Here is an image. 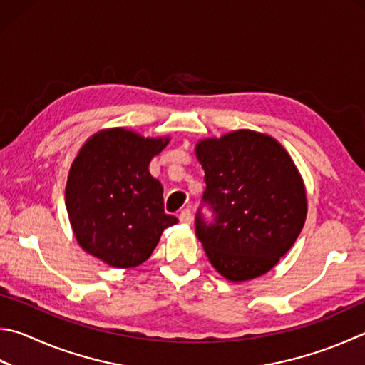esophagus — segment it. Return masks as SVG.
Returning <instances> with one entry per match:
<instances>
[{
	"label": "esophagus",
	"instance_id": "34e87169",
	"mask_svg": "<svg viewBox=\"0 0 365 365\" xmlns=\"http://www.w3.org/2000/svg\"><path fill=\"white\" fill-rule=\"evenodd\" d=\"M178 220H180V223H187L190 225L191 220H193V217H191V212L188 209H183L180 212V215H178Z\"/></svg>",
	"mask_w": 365,
	"mask_h": 365
}]
</instances>
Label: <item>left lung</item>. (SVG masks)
<instances>
[{
    "label": "left lung",
    "instance_id": "obj_1",
    "mask_svg": "<svg viewBox=\"0 0 365 365\" xmlns=\"http://www.w3.org/2000/svg\"><path fill=\"white\" fill-rule=\"evenodd\" d=\"M195 153L204 169L215 223L196 217V235L225 279L246 282L267 274L294 246L307 220L302 174L268 134L240 129L202 138Z\"/></svg>",
    "mask_w": 365,
    "mask_h": 365
}]
</instances>
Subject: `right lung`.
<instances>
[{
  "mask_svg": "<svg viewBox=\"0 0 365 365\" xmlns=\"http://www.w3.org/2000/svg\"><path fill=\"white\" fill-rule=\"evenodd\" d=\"M170 137H143L125 128L102 129L79 148L65 187L70 225L84 252L113 268L148 260L164 228L163 187L148 165Z\"/></svg>",
  "mask_w": 365,
  "mask_h": 365,
  "instance_id": "1",
  "label": "right lung"
}]
</instances>
